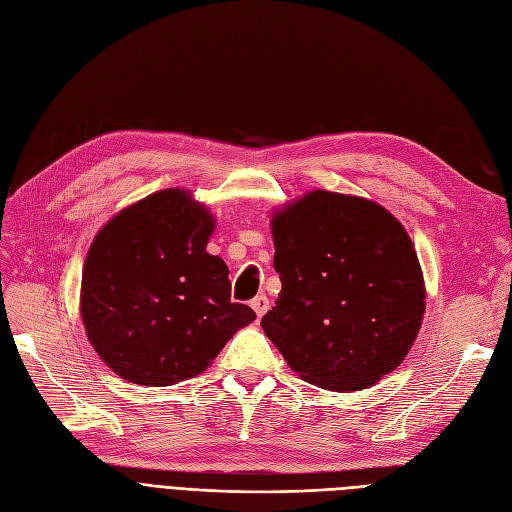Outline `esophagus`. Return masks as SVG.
<instances>
[{
    "label": "esophagus",
    "instance_id": "obj_1",
    "mask_svg": "<svg viewBox=\"0 0 512 512\" xmlns=\"http://www.w3.org/2000/svg\"><path fill=\"white\" fill-rule=\"evenodd\" d=\"M252 309L256 311L258 317H262L264 313L269 311V298L267 296H256L254 301H252Z\"/></svg>",
    "mask_w": 512,
    "mask_h": 512
}]
</instances>
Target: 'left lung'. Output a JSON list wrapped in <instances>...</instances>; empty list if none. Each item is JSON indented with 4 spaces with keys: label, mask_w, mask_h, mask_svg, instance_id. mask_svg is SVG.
Masks as SVG:
<instances>
[{
    "label": "left lung",
    "mask_w": 512,
    "mask_h": 512,
    "mask_svg": "<svg viewBox=\"0 0 512 512\" xmlns=\"http://www.w3.org/2000/svg\"><path fill=\"white\" fill-rule=\"evenodd\" d=\"M281 292L262 330L301 379L358 392L396 370L426 313L404 226L379 203L311 190L271 216Z\"/></svg>",
    "instance_id": "obj_1"
}]
</instances>
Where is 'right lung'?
Returning a JSON list of instances; mask_svg holds the SVG:
<instances>
[{
    "label": "right lung",
    "mask_w": 512,
    "mask_h": 512,
    "mask_svg": "<svg viewBox=\"0 0 512 512\" xmlns=\"http://www.w3.org/2000/svg\"><path fill=\"white\" fill-rule=\"evenodd\" d=\"M216 218L190 190L165 188L120 209L88 248L80 315L97 356L129 383L201 375L256 313L231 303L228 267L207 254Z\"/></svg>",
    "instance_id": "add662e5"
}]
</instances>
